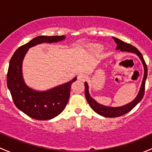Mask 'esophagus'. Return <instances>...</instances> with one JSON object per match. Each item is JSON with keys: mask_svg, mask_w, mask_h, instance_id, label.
Here are the masks:
<instances>
[{"mask_svg": "<svg viewBox=\"0 0 152 152\" xmlns=\"http://www.w3.org/2000/svg\"><path fill=\"white\" fill-rule=\"evenodd\" d=\"M77 79L80 81H85L86 79V76L83 73H79L77 76Z\"/></svg>", "mask_w": 152, "mask_h": 152, "instance_id": "obj_1", "label": "esophagus"}]
</instances>
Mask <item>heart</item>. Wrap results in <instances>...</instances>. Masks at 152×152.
<instances>
[{"instance_id": "b5f03b06", "label": "heart", "mask_w": 152, "mask_h": 152, "mask_svg": "<svg viewBox=\"0 0 152 152\" xmlns=\"http://www.w3.org/2000/svg\"><path fill=\"white\" fill-rule=\"evenodd\" d=\"M102 46L101 45H94L91 47V49L93 50H102Z\"/></svg>"}]
</instances>
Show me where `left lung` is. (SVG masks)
Listing matches in <instances>:
<instances>
[{
  "label": "left lung",
  "instance_id": "1",
  "mask_svg": "<svg viewBox=\"0 0 152 152\" xmlns=\"http://www.w3.org/2000/svg\"><path fill=\"white\" fill-rule=\"evenodd\" d=\"M113 39L115 40V42L117 43V48L116 49L117 50H120L121 51H126V52H131V53H136L137 56L140 57V59H141L142 65L144 67V76L143 79H142V82L141 84V87H140V91H139L138 94H137V97L134 99L132 102L122 106V107H107V106H104L99 104L98 102H96L91 96L89 94L88 91V85H87V82L85 83V96L86 99H87V102H88L89 105L90 106L92 109L96 112V113H98L100 115L104 116V117L107 118H115V117H119V116L124 115L126 114L127 113H129V111H131L140 101L142 100V99L144 96V93H145V80H146L147 78V74H148V69H147V65L145 64V60H144L143 57H142V55L141 54L140 51H139L138 49L137 48H135L133 45H130V44L126 43V42H124L121 39H118V38L113 37Z\"/></svg>",
  "mask_w": 152,
  "mask_h": 152
}]
</instances>
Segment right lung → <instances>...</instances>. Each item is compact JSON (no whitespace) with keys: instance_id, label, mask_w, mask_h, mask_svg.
I'll return each instance as SVG.
<instances>
[{"instance_id":"1","label":"right lung","mask_w":152,"mask_h":152,"mask_svg":"<svg viewBox=\"0 0 152 152\" xmlns=\"http://www.w3.org/2000/svg\"><path fill=\"white\" fill-rule=\"evenodd\" d=\"M62 36H39L19 47L12 56L7 73V87L17 108L34 119L49 120L60 114L66 107L70 97L71 85L69 82L47 91H36L25 84L22 75V62L28 48L42 42H59L65 39Z\"/></svg>"}]
</instances>
